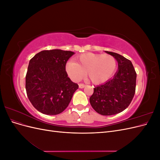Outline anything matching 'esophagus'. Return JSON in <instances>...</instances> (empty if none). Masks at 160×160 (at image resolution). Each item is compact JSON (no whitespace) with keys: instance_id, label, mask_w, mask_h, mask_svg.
Masks as SVG:
<instances>
[{"instance_id":"esophagus-1","label":"esophagus","mask_w":160,"mask_h":160,"mask_svg":"<svg viewBox=\"0 0 160 160\" xmlns=\"http://www.w3.org/2000/svg\"><path fill=\"white\" fill-rule=\"evenodd\" d=\"M85 87V84H83V83H80L79 85V88H80V89H83V88H84Z\"/></svg>"}]
</instances>
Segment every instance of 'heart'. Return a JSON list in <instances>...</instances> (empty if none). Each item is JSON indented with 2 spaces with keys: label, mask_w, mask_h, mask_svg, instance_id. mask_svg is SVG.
<instances>
[{
  "label": "heart",
  "mask_w": 160,
  "mask_h": 160,
  "mask_svg": "<svg viewBox=\"0 0 160 160\" xmlns=\"http://www.w3.org/2000/svg\"><path fill=\"white\" fill-rule=\"evenodd\" d=\"M76 59L77 62L69 61L65 65L67 74L74 81H79L87 72V76L93 84L103 83L113 75L117 68V61L110 55L86 52Z\"/></svg>",
  "instance_id": "obj_1"
}]
</instances>
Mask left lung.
Instances as JSON below:
<instances>
[{
  "instance_id": "obj_1",
  "label": "left lung",
  "mask_w": 160,
  "mask_h": 160,
  "mask_svg": "<svg viewBox=\"0 0 160 160\" xmlns=\"http://www.w3.org/2000/svg\"><path fill=\"white\" fill-rule=\"evenodd\" d=\"M105 52L115 57L118 70L112 79L95 87L89 101L96 112L103 115H112L122 112L132 102L137 74L129 59L116 52Z\"/></svg>"
}]
</instances>
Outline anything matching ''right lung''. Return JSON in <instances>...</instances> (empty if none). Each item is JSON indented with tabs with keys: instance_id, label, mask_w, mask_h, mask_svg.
I'll return each mask as SVG.
<instances>
[{
	"instance_id": "1",
	"label": "right lung",
	"mask_w": 160,
	"mask_h": 160,
	"mask_svg": "<svg viewBox=\"0 0 160 160\" xmlns=\"http://www.w3.org/2000/svg\"><path fill=\"white\" fill-rule=\"evenodd\" d=\"M74 54L61 49L42 51L30 60L26 75L27 94L41 113L51 115L62 113L79 88L65 71L67 61Z\"/></svg>"
}]
</instances>
